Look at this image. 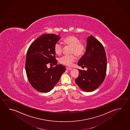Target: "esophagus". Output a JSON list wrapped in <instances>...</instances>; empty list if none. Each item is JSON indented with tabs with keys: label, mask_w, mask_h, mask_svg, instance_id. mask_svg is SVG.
I'll return each mask as SVG.
<instances>
[{
	"label": "esophagus",
	"mask_w": 130,
	"mask_h": 130,
	"mask_svg": "<svg viewBox=\"0 0 130 130\" xmlns=\"http://www.w3.org/2000/svg\"><path fill=\"white\" fill-rule=\"evenodd\" d=\"M66 69L67 70H72L73 69L71 68H69L68 67H66Z\"/></svg>",
	"instance_id": "esophagus-1"
}]
</instances>
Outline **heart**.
I'll return each instance as SVG.
<instances>
[{
  "label": "heart",
  "instance_id": "obj_1",
  "mask_svg": "<svg viewBox=\"0 0 130 130\" xmlns=\"http://www.w3.org/2000/svg\"><path fill=\"white\" fill-rule=\"evenodd\" d=\"M64 44L70 46L72 47L71 53L75 54L77 57H80L84 54L85 51L84 44L81 42L79 39L74 36H69L64 38L63 40ZM63 46L62 43L58 41L55 43L54 47L55 53L60 55L62 51ZM76 58L74 55L63 56L60 57L59 62L61 64L68 67H71L73 65L74 62H75Z\"/></svg>",
  "mask_w": 130,
  "mask_h": 130
}]
</instances>
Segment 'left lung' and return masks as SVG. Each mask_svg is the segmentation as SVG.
<instances>
[{
	"mask_svg": "<svg viewBox=\"0 0 130 130\" xmlns=\"http://www.w3.org/2000/svg\"><path fill=\"white\" fill-rule=\"evenodd\" d=\"M86 71L78 69L79 74L75 80L83 91L91 92L100 86L105 79L107 69V58L102 44L92 36L87 38L84 55L77 62Z\"/></svg>",
	"mask_w": 130,
	"mask_h": 130,
	"instance_id": "1",
	"label": "left lung"
}]
</instances>
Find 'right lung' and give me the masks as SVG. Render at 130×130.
<instances>
[{
  "label": "right lung",
  "instance_id": "1",
  "mask_svg": "<svg viewBox=\"0 0 130 130\" xmlns=\"http://www.w3.org/2000/svg\"><path fill=\"white\" fill-rule=\"evenodd\" d=\"M61 37L53 34H45L37 38L28 49L25 68L30 84L35 89L41 92L50 91L59 80L66 68L57 64L54 50L55 43ZM54 67L48 69L47 64Z\"/></svg>",
  "mask_w": 130,
  "mask_h": 130
}]
</instances>
